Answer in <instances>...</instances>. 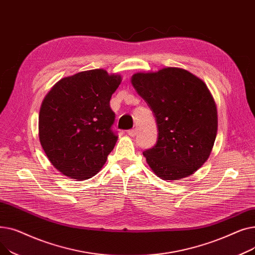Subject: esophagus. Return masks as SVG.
<instances>
[{"instance_id": "1", "label": "esophagus", "mask_w": 255, "mask_h": 255, "mask_svg": "<svg viewBox=\"0 0 255 255\" xmlns=\"http://www.w3.org/2000/svg\"><path fill=\"white\" fill-rule=\"evenodd\" d=\"M127 134L130 136H135L136 135V129H130L127 131Z\"/></svg>"}]
</instances>
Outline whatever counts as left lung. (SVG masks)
<instances>
[{
    "label": "left lung",
    "instance_id": "8db88e82",
    "mask_svg": "<svg viewBox=\"0 0 255 255\" xmlns=\"http://www.w3.org/2000/svg\"><path fill=\"white\" fill-rule=\"evenodd\" d=\"M131 84L151 109L158 138L143 156L162 180L188 177L207 161L217 135V109L202 79L168 67L133 74Z\"/></svg>",
    "mask_w": 255,
    "mask_h": 255
}]
</instances>
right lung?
<instances>
[{
    "mask_svg": "<svg viewBox=\"0 0 255 255\" xmlns=\"http://www.w3.org/2000/svg\"><path fill=\"white\" fill-rule=\"evenodd\" d=\"M120 75L93 69L64 77L45 96L39 139L51 164L70 179L87 180L102 168L118 139L112 95Z\"/></svg>",
    "mask_w": 255,
    "mask_h": 255,
    "instance_id": "1",
    "label": "right lung"
}]
</instances>
